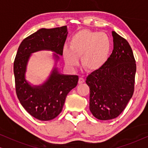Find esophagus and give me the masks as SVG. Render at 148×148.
Masks as SVG:
<instances>
[{"instance_id":"34e87169","label":"esophagus","mask_w":148,"mask_h":148,"mask_svg":"<svg viewBox=\"0 0 148 148\" xmlns=\"http://www.w3.org/2000/svg\"><path fill=\"white\" fill-rule=\"evenodd\" d=\"M84 82H85L84 78L83 77H80L79 79V82H78L79 84H83V83H84Z\"/></svg>"}]
</instances>
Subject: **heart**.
Here are the masks:
<instances>
[{
    "instance_id": "1",
    "label": "heart",
    "mask_w": 148,
    "mask_h": 148,
    "mask_svg": "<svg viewBox=\"0 0 148 148\" xmlns=\"http://www.w3.org/2000/svg\"><path fill=\"white\" fill-rule=\"evenodd\" d=\"M110 41L106 34L82 29L72 36L70 47L63 48L64 59L71 66L77 64L82 56V64L88 71H97L102 67L108 58Z\"/></svg>"
}]
</instances>
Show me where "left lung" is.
Here are the masks:
<instances>
[{
  "instance_id": "left-lung-1",
  "label": "left lung",
  "mask_w": 148,
  "mask_h": 148,
  "mask_svg": "<svg viewBox=\"0 0 148 148\" xmlns=\"http://www.w3.org/2000/svg\"><path fill=\"white\" fill-rule=\"evenodd\" d=\"M113 50L100 69L86 78L90 110L99 120L115 119L124 110L134 92L136 64L128 42L112 32Z\"/></svg>"
}]
</instances>
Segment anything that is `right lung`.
<instances>
[{"instance_id": "1", "label": "right lung", "mask_w": 148, "mask_h": 148, "mask_svg": "<svg viewBox=\"0 0 148 148\" xmlns=\"http://www.w3.org/2000/svg\"><path fill=\"white\" fill-rule=\"evenodd\" d=\"M67 34L66 26L42 28L22 41L16 54L13 71L17 98L25 110L40 121L56 118L69 92L77 85V75L62 74L57 67ZM41 50L53 52L54 66L42 84L33 85L26 79L27 64L32 54Z\"/></svg>"}]
</instances>
